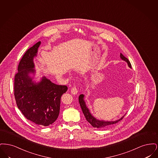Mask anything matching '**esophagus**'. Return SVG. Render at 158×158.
<instances>
[{
    "label": "esophagus",
    "instance_id": "1",
    "mask_svg": "<svg viewBox=\"0 0 158 158\" xmlns=\"http://www.w3.org/2000/svg\"><path fill=\"white\" fill-rule=\"evenodd\" d=\"M71 92H72V94H73V95H76V94H77V92H78V90H77V89L76 88V86H73L72 89H71Z\"/></svg>",
    "mask_w": 158,
    "mask_h": 158
}]
</instances>
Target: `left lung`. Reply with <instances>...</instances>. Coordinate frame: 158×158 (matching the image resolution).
<instances>
[{
    "label": "left lung",
    "instance_id": "8db88e82",
    "mask_svg": "<svg viewBox=\"0 0 158 158\" xmlns=\"http://www.w3.org/2000/svg\"><path fill=\"white\" fill-rule=\"evenodd\" d=\"M121 59L125 61H126L127 63L128 66L129 68L131 69V65L130 62L129 61V60H128L126 57H124L121 53H120ZM79 102L81 105V109L82 110L83 113L86 119V120L88 121V122H89L90 124L92 125V126H93L94 127L98 128H104L108 127L110 126L117 123L118 121L121 120L124 115H123L120 119L117 120L116 121H105L104 120H97L96 118H95L90 113L89 108L87 107V106L86 105V102L84 100V95L81 94L79 95Z\"/></svg>",
    "mask_w": 158,
    "mask_h": 158
}]
</instances>
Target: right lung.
<instances>
[{
	"label": "right lung",
	"instance_id": "right-lung-1",
	"mask_svg": "<svg viewBox=\"0 0 158 158\" xmlns=\"http://www.w3.org/2000/svg\"><path fill=\"white\" fill-rule=\"evenodd\" d=\"M40 44L39 41L30 48L20 61L15 76L14 95L18 108L28 120L48 126L58 118L61 97L68 87L52 82L45 76L39 82L32 81L30 74L35 72L33 60Z\"/></svg>",
	"mask_w": 158,
	"mask_h": 158
}]
</instances>
